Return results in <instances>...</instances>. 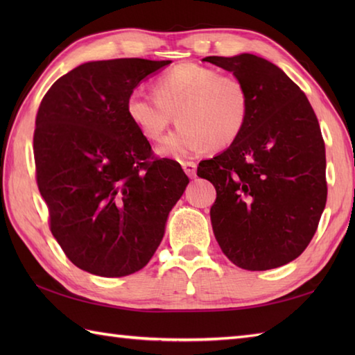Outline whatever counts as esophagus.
<instances>
[{
    "label": "esophagus",
    "instance_id": "1",
    "mask_svg": "<svg viewBox=\"0 0 355 355\" xmlns=\"http://www.w3.org/2000/svg\"><path fill=\"white\" fill-rule=\"evenodd\" d=\"M182 166H183V169H184L187 175L195 177V173H197V163H195V162H183Z\"/></svg>",
    "mask_w": 355,
    "mask_h": 355
}]
</instances>
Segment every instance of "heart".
<instances>
[{"label": "heart", "mask_w": 355, "mask_h": 355, "mask_svg": "<svg viewBox=\"0 0 355 355\" xmlns=\"http://www.w3.org/2000/svg\"><path fill=\"white\" fill-rule=\"evenodd\" d=\"M155 96L134 92L126 102L128 117L148 140L158 141L177 120L178 130L158 154L183 158L205 148L223 149L244 130L248 94L243 82L212 67L184 62L154 84Z\"/></svg>", "instance_id": "heart-1"}]
</instances>
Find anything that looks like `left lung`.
I'll return each instance as SVG.
<instances>
[{
  "mask_svg": "<svg viewBox=\"0 0 355 355\" xmlns=\"http://www.w3.org/2000/svg\"><path fill=\"white\" fill-rule=\"evenodd\" d=\"M202 61L232 71L248 94L238 139L197 175L216 189L214 235L239 268L262 271L296 259L310 244L327 205V157L314 110L267 59L243 53Z\"/></svg>",
  "mask_w": 355,
  "mask_h": 355,
  "instance_id": "obj_1",
  "label": "left lung"
}]
</instances>
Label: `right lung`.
Here are the masks:
<instances>
[{"label":"right lung","instance_id":"right-lung-1","mask_svg":"<svg viewBox=\"0 0 355 355\" xmlns=\"http://www.w3.org/2000/svg\"><path fill=\"white\" fill-rule=\"evenodd\" d=\"M171 61L82 64L59 78L36 114V183L53 236L74 266L103 277L141 270L160 245L189 178L154 155L128 117L140 82Z\"/></svg>","mask_w":355,"mask_h":355}]
</instances>
